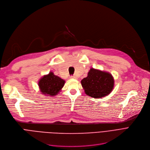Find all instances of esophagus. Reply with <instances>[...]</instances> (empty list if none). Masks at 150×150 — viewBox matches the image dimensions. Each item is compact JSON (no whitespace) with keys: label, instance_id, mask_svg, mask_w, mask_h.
<instances>
[{"label":"esophagus","instance_id":"34e87169","mask_svg":"<svg viewBox=\"0 0 150 150\" xmlns=\"http://www.w3.org/2000/svg\"><path fill=\"white\" fill-rule=\"evenodd\" d=\"M70 77L71 78V79H77V77L76 76H70Z\"/></svg>","mask_w":150,"mask_h":150}]
</instances>
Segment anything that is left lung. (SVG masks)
<instances>
[{
    "label": "left lung",
    "mask_w": 150,
    "mask_h": 150,
    "mask_svg": "<svg viewBox=\"0 0 150 150\" xmlns=\"http://www.w3.org/2000/svg\"><path fill=\"white\" fill-rule=\"evenodd\" d=\"M81 84L85 94L94 98H101L110 93L114 79L109 73L92 68L87 77L81 81Z\"/></svg>",
    "instance_id": "8db88e82"
}]
</instances>
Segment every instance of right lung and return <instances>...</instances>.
Wrapping results in <instances>:
<instances>
[{
    "label": "right lung",
    "mask_w": 150,
    "mask_h": 150,
    "mask_svg": "<svg viewBox=\"0 0 150 150\" xmlns=\"http://www.w3.org/2000/svg\"><path fill=\"white\" fill-rule=\"evenodd\" d=\"M65 81L52 72L44 76L38 82V86L42 94L54 96L58 94L64 86Z\"/></svg>",
    "instance_id": "obj_1"
}]
</instances>
